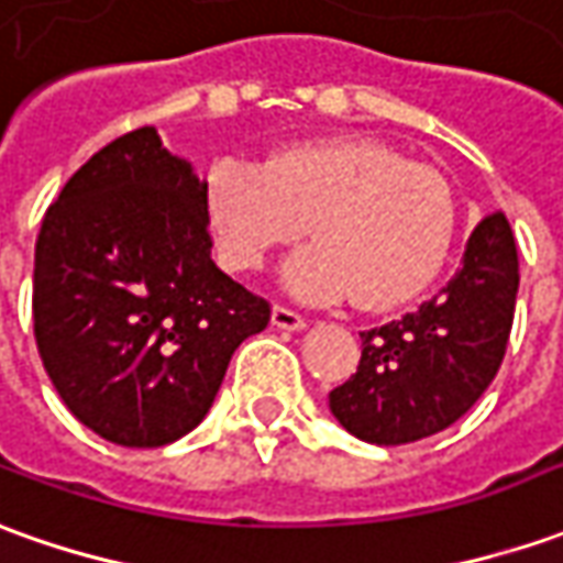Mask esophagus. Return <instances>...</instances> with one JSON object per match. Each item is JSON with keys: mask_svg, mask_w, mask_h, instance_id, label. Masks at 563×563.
Segmentation results:
<instances>
[{"mask_svg": "<svg viewBox=\"0 0 563 563\" xmlns=\"http://www.w3.org/2000/svg\"><path fill=\"white\" fill-rule=\"evenodd\" d=\"M271 323L274 327H280V330H305V317L292 308H286V305H274V311H271Z\"/></svg>", "mask_w": 563, "mask_h": 563, "instance_id": "esophagus-1", "label": "esophagus"}]
</instances>
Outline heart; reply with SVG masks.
Masks as SVG:
<instances>
[{"label": "heart", "instance_id": "obj_1", "mask_svg": "<svg viewBox=\"0 0 563 563\" xmlns=\"http://www.w3.org/2000/svg\"><path fill=\"white\" fill-rule=\"evenodd\" d=\"M206 209L221 265L250 274L267 255L313 246L283 267L301 298L345 296L361 311H391L426 292L441 274L456 231L453 187L373 137L298 141L267 156L218 159Z\"/></svg>", "mask_w": 563, "mask_h": 563}]
</instances>
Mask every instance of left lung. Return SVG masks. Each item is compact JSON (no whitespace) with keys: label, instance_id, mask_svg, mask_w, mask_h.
<instances>
[{"label":"left lung","instance_id":"left-lung-1","mask_svg":"<svg viewBox=\"0 0 563 563\" xmlns=\"http://www.w3.org/2000/svg\"><path fill=\"white\" fill-rule=\"evenodd\" d=\"M518 246L496 209L477 221L462 267L419 311L361 332V363L330 391V410L366 443L397 446L438 434L472 410L506 357Z\"/></svg>","mask_w":563,"mask_h":563}]
</instances>
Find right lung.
Masks as SVG:
<instances>
[{"instance_id":"obj_1","label":"right lung","mask_w":563,"mask_h":563,"mask_svg":"<svg viewBox=\"0 0 563 563\" xmlns=\"http://www.w3.org/2000/svg\"><path fill=\"white\" fill-rule=\"evenodd\" d=\"M206 185L153 125L91 156L36 236L33 335L67 410L120 446L202 422L267 298L212 262Z\"/></svg>"}]
</instances>
